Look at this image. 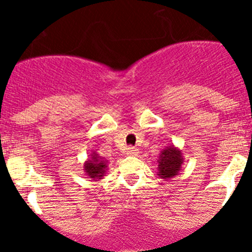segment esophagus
I'll list each match as a JSON object with an SVG mask.
<instances>
[{"label":"esophagus","instance_id":"34e87169","mask_svg":"<svg viewBox=\"0 0 252 252\" xmlns=\"http://www.w3.org/2000/svg\"><path fill=\"white\" fill-rule=\"evenodd\" d=\"M126 155H128V156H136V155L139 154V150L136 149V147H134V146H129L128 149H126Z\"/></svg>","mask_w":252,"mask_h":252}]
</instances>
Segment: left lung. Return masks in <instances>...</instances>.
<instances>
[{"mask_svg": "<svg viewBox=\"0 0 252 252\" xmlns=\"http://www.w3.org/2000/svg\"><path fill=\"white\" fill-rule=\"evenodd\" d=\"M158 162V175L162 179H169L179 173L182 164L184 162L182 151L174 146L164 149L159 154Z\"/></svg>", "mask_w": 252, "mask_h": 252, "instance_id": "left-lung-1", "label": "left lung"}]
</instances>
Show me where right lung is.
Returning <instances> with one entry per match:
<instances>
[{
  "mask_svg": "<svg viewBox=\"0 0 252 252\" xmlns=\"http://www.w3.org/2000/svg\"><path fill=\"white\" fill-rule=\"evenodd\" d=\"M90 156L91 158L84 163V172L94 180L102 179L103 174L107 171V161L98 156L96 152H93Z\"/></svg>",
  "mask_w": 252,
  "mask_h": 252,
  "instance_id": "1",
  "label": "right lung"
}]
</instances>
